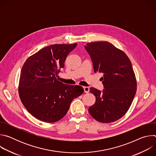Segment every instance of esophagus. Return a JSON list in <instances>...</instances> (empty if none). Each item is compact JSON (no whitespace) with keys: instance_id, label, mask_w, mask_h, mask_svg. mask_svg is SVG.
<instances>
[{"instance_id":"obj_1","label":"esophagus","mask_w":156,"mask_h":156,"mask_svg":"<svg viewBox=\"0 0 156 156\" xmlns=\"http://www.w3.org/2000/svg\"><path fill=\"white\" fill-rule=\"evenodd\" d=\"M83 88H84V93H87L90 92V87H89L84 86Z\"/></svg>"}]
</instances>
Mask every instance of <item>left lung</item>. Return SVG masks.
I'll return each mask as SVG.
<instances>
[{"instance_id": "obj_1", "label": "left lung", "mask_w": 156, "mask_h": 156, "mask_svg": "<svg viewBox=\"0 0 156 156\" xmlns=\"http://www.w3.org/2000/svg\"><path fill=\"white\" fill-rule=\"evenodd\" d=\"M84 48L92 59L94 72L104 74L103 91L90 88L96 102L89 107V112L101 123L117 121L127 112L136 92L131 63L123 51L107 41L89 42Z\"/></svg>"}]
</instances>
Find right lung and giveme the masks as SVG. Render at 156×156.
<instances>
[{
    "instance_id": "1",
    "label": "right lung",
    "mask_w": 156,
    "mask_h": 156,
    "mask_svg": "<svg viewBox=\"0 0 156 156\" xmlns=\"http://www.w3.org/2000/svg\"><path fill=\"white\" fill-rule=\"evenodd\" d=\"M77 46L52 44L31 55L22 67L18 84L21 102L39 120L54 123L67 113L72 101L81 95V86L65 84L57 80L69 53Z\"/></svg>"
}]
</instances>
